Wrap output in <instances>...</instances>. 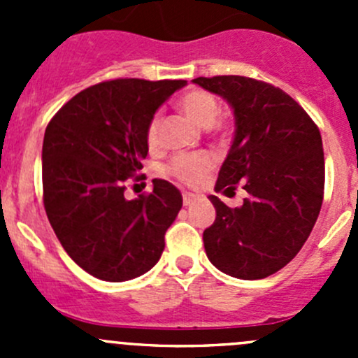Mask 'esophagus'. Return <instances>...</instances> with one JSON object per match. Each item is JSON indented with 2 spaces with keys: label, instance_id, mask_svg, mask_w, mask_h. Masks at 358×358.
<instances>
[{
  "label": "esophagus",
  "instance_id": "34e87169",
  "mask_svg": "<svg viewBox=\"0 0 358 358\" xmlns=\"http://www.w3.org/2000/svg\"><path fill=\"white\" fill-rule=\"evenodd\" d=\"M194 201H196V196H194V194H189V192L183 194V204L190 206Z\"/></svg>",
  "mask_w": 358,
  "mask_h": 358
}]
</instances>
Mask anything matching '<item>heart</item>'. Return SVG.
<instances>
[{
  "instance_id": "b5f03b06",
  "label": "heart",
  "mask_w": 358,
  "mask_h": 358,
  "mask_svg": "<svg viewBox=\"0 0 358 358\" xmlns=\"http://www.w3.org/2000/svg\"><path fill=\"white\" fill-rule=\"evenodd\" d=\"M178 106L183 114L197 124L199 128H211L218 117V102L211 93L204 90H190L182 99L178 100ZM159 126L161 117L159 114L154 115L147 126V142L154 147L159 140ZM213 168V159L208 154H187V156H176L169 164V173L176 176L182 182L196 185L201 183L209 175Z\"/></svg>"
}]
</instances>
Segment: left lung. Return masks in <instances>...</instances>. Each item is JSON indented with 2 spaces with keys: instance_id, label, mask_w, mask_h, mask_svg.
I'll use <instances>...</instances> for the list:
<instances>
[{
  "instance_id": "1",
  "label": "left lung",
  "mask_w": 358,
  "mask_h": 358,
  "mask_svg": "<svg viewBox=\"0 0 358 358\" xmlns=\"http://www.w3.org/2000/svg\"><path fill=\"white\" fill-rule=\"evenodd\" d=\"M227 100L236 131L220 168L216 192H248L229 208L209 196L216 220L202 234L209 262L236 279H265L294 258L308 239L324 197L320 131L287 93L244 76L196 78Z\"/></svg>"
}]
</instances>
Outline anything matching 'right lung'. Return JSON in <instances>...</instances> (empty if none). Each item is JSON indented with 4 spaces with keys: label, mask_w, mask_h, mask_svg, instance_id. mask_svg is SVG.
Returning a JSON list of instances; mask_svg holds the SVG:
<instances>
[{
    "label": "right lung",
    "mask_w": 358,
    "mask_h": 358,
    "mask_svg": "<svg viewBox=\"0 0 358 358\" xmlns=\"http://www.w3.org/2000/svg\"><path fill=\"white\" fill-rule=\"evenodd\" d=\"M185 85L182 79L99 83L72 96L46 126V216L67 255L96 279H136L164 251L182 194L166 180H152L149 196L126 199L124 182L143 168L149 121Z\"/></svg>",
    "instance_id": "obj_1"
}]
</instances>
